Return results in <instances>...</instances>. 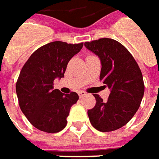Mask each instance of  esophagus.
Returning <instances> with one entry per match:
<instances>
[{"label": "esophagus", "instance_id": "1", "mask_svg": "<svg viewBox=\"0 0 159 159\" xmlns=\"http://www.w3.org/2000/svg\"><path fill=\"white\" fill-rule=\"evenodd\" d=\"M78 94H79V96H80V97H82V96H84V95H87V93H86L85 91H79V93H78Z\"/></svg>", "mask_w": 159, "mask_h": 159}]
</instances>
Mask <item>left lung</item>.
<instances>
[{
	"mask_svg": "<svg viewBox=\"0 0 159 159\" xmlns=\"http://www.w3.org/2000/svg\"><path fill=\"white\" fill-rule=\"evenodd\" d=\"M85 46L99 57L100 80L111 89L106 102L94 95L96 102L88 111L89 120L98 131H115L128 123L141 105L144 94L142 70L131 53L117 40L102 38L87 41Z\"/></svg>",
	"mask_w": 159,
	"mask_h": 159,
	"instance_id": "left-lung-1",
	"label": "left lung"
}]
</instances>
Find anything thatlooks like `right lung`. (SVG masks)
Instances as JSON below:
<instances>
[{
    "label": "right lung",
    "instance_id": "right-lung-1",
    "mask_svg": "<svg viewBox=\"0 0 159 159\" xmlns=\"http://www.w3.org/2000/svg\"><path fill=\"white\" fill-rule=\"evenodd\" d=\"M83 42L68 44L53 41L36 49L24 64L16 91L22 112L40 131L57 133L67 125L70 107L79 100L75 92L63 94L54 89V80L63 78L71 57Z\"/></svg>",
    "mask_w": 159,
    "mask_h": 159
}]
</instances>
